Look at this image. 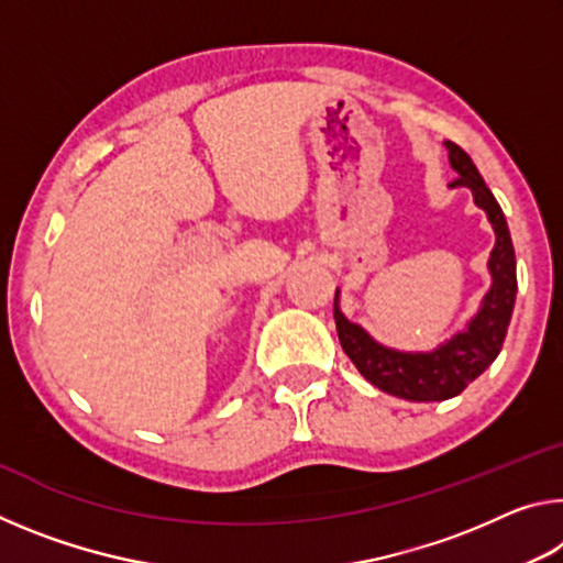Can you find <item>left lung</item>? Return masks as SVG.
<instances>
[{"mask_svg": "<svg viewBox=\"0 0 563 563\" xmlns=\"http://www.w3.org/2000/svg\"><path fill=\"white\" fill-rule=\"evenodd\" d=\"M450 151V164L456 176L450 186L472 188L474 203L484 208L497 233L489 271H492V290L482 302V310L470 322V328L454 335L446 345L434 352H397L387 350L367 335L355 322L345 320L338 310L335 292V325L340 345L345 355L355 362L360 375L373 383L387 395L409 399V402H440L462 393L474 383L494 360L507 338V328L511 320L514 300H517V258H514V245L509 235L507 218H504L497 198L484 184L479 170L452 141H444Z\"/></svg>", "mask_w": 563, "mask_h": 563, "instance_id": "left-lung-1", "label": "left lung"}]
</instances>
